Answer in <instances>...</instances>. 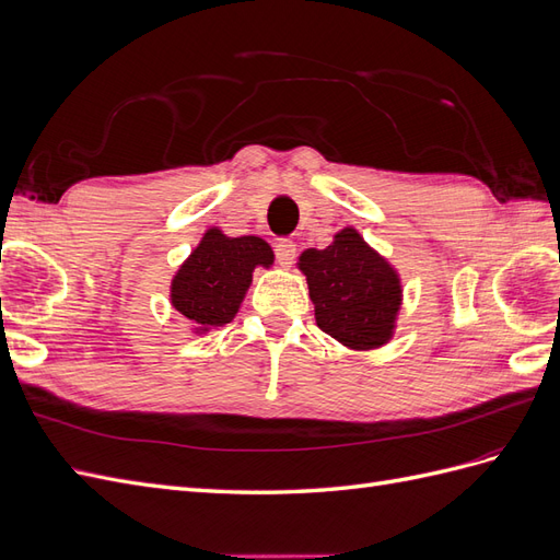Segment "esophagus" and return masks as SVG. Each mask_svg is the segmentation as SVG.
I'll return each mask as SVG.
<instances>
[{
  "mask_svg": "<svg viewBox=\"0 0 560 560\" xmlns=\"http://www.w3.org/2000/svg\"><path fill=\"white\" fill-rule=\"evenodd\" d=\"M294 257H296V245L292 243V241H278L276 243V259H278V264L282 266V268H290L292 266V261H294Z\"/></svg>",
  "mask_w": 560,
  "mask_h": 560,
  "instance_id": "esophagus-1",
  "label": "esophagus"
}]
</instances>
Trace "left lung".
<instances>
[{
    "instance_id": "obj_1",
    "label": "left lung",
    "mask_w": 560,
    "mask_h": 560,
    "mask_svg": "<svg viewBox=\"0 0 560 560\" xmlns=\"http://www.w3.org/2000/svg\"><path fill=\"white\" fill-rule=\"evenodd\" d=\"M306 276L317 327L350 350H374L395 334L401 280L385 257L352 226L334 235L325 249L299 257Z\"/></svg>"
}]
</instances>
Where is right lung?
I'll use <instances>...</instances> for the list:
<instances>
[{"instance_id":"obj_1","label":"right lung","mask_w":560,"mask_h":560,"mask_svg":"<svg viewBox=\"0 0 560 560\" xmlns=\"http://www.w3.org/2000/svg\"><path fill=\"white\" fill-rule=\"evenodd\" d=\"M273 249L257 235L231 238L208 229L171 282V303L194 325V334L224 327L238 313L257 266H273Z\"/></svg>"}]
</instances>
